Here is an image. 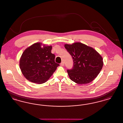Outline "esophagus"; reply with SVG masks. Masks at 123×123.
Returning <instances> with one entry per match:
<instances>
[{
    "label": "esophagus",
    "instance_id": "1",
    "mask_svg": "<svg viewBox=\"0 0 123 123\" xmlns=\"http://www.w3.org/2000/svg\"><path fill=\"white\" fill-rule=\"evenodd\" d=\"M60 65L62 66H63L64 65V62H62L61 63H60Z\"/></svg>",
    "mask_w": 123,
    "mask_h": 123
}]
</instances>
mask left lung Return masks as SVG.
I'll return each mask as SVG.
<instances>
[{"instance_id":"obj_1","label":"left lung","mask_w":123,"mask_h":123,"mask_svg":"<svg viewBox=\"0 0 123 123\" xmlns=\"http://www.w3.org/2000/svg\"><path fill=\"white\" fill-rule=\"evenodd\" d=\"M74 64L67 72L70 79L77 84H87L94 80L103 66V58L92 48L80 42L65 44Z\"/></svg>"}]
</instances>
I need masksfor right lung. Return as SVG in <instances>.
<instances>
[{
	"label": "right lung",
	"mask_w": 123,
	"mask_h": 123,
	"mask_svg": "<svg viewBox=\"0 0 123 123\" xmlns=\"http://www.w3.org/2000/svg\"><path fill=\"white\" fill-rule=\"evenodd\" d=\"M36 43L27 48L19 61V67L25 78L30 82L41 84L46 82L60 65L55 61L51 46Z\"/></svg>",
	"instance_id": "obj_1"
}]
</instances>
